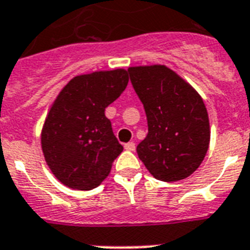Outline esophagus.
I'll return each mask as SVG.
<instances>
[{
  "instance_id": "esophagus-1",
  "label": "esophagus",
  "mask_w": 250,
  "mask_h": 250,
  "mask_svg": "<svg viewBox=\"0 0 250 250\" xmlns=\"http://www.w3.org/2000/svg\"><path fill=\"white\" fill-rule=\"evenodd\" d=\"M124 147H125V149H126V151H134L135 143L134 142H129V143H126V145L124 146Z\"/></svg>"
}]
</instances>
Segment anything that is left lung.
Wrapping results in <instances>:
<instances>
[{"mask_svg": "<svg viewBox=\"0 0 250 250\" xmlns=\"http://www.w3.org/2000/svg\"><path fill=\"white\" fill-rule=\"evenodd\" d=\"M127 72L148 124L147 137L137 146L138 156L156 179L187 178L203 163L210 141L204 102L165 65L131 67Z\"/></svg>", "mask_w": 250, "mask_h": 250, "instance_id": "left-lung-1", "label": "left lung"}]
</instances>
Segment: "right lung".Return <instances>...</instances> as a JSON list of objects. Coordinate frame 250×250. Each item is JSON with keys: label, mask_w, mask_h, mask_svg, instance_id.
Here are the masks:
<instances>
[{"label": "right lung", "mask_w": 250, "mask_h": 250, "mask_svg": "<svg viewBox=\"0 0 250 250\" xmlns=\"http://www.w3.org/2000/svg\"><path fill=\"white\" fill-rule=\"evenodd\" d=\"M125 69L94 72L72 79L59 93L41 134L50 170L73 189H91L108 175L123 152L104 115L125 90Z\"/></svg>", "instance_id": "obj_1"}]
</instances>
